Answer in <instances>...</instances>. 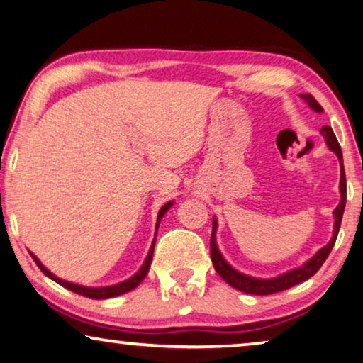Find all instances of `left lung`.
<instances>
[{
  "label": "left lung",
  "instance_id": "obj_1",
  "mask_svg": "<svg viewBox=\"0 0 363 363\" xmlns=\"http://www.w3.org/2000/svg\"><path fill=\"white\" fill-rule=\"evenodd\" d=\"M301 98L309 104V106L314 109V111H318V113L323 111V106L316 101V98H314L313 94H309V93L301 94ZM321 134L324 135V139H325V143H328L329 149L339 157V162H340V203H339V206L334 209L335 223H334L333 239H330V242L325 247H323V249L319 250L318 254L313 257V259H309L303 267H299V269L288 272V273H285V275H280L277 278H270V280H260V278H252V277L244 275V273H239L238 270H234L233 267H230L228 262L223 259V255H220V252H219L218 245H216V235H214V233H216V228H218V223H216V219H213L211 260H213L214 270L219 273V277L223 278V280L228 283V285L235 288V290L249 293V295H272V293L288 290V288L295 286V285H298V283H301L304 280H308V278H311L314 273L321 269L325 259L329 257L330 250H333V247L335 244V239H337L339 229H340V223H342V214H344V209H345V198H347V186H345V172H344V162H342V150H340V145L337 143V139H335L334 130L330 129L329 125H324V128L321 129Z\"/></svg>",
  "mask_w": 363,
  "mask_h": 363
}]
</instances>
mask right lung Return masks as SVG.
I'll return each mask as SVG.
<instances>
[{"mask_svg": "<svg viewBox=\"0 0 363 363\" xmlns=\"http://www.w3.org/2000/svg\"><path fill=\"white\" fill-rule=\"evenodd\" d=\"M170 206H172V201H170V203H167V204H164V206H162L160 213H159V218H157V228H159V224H160L162 218H164V214H165L167 211H169V208H170ZM154 245H155V240H154V242H152V247H150V250H149V255H147V259H145V262H144V265L140 267V270H139L138 273H135L134 277H130L129 280H125V281H123V283H118V285H113V286H104V288H86V286H82V285H75V283H70V281L60 280L59 277H55L54 273H50L49 270H47L45 267L40 264L39 259H38V257H35L34 254H30V257H33L34 262H35V264H38V267L40 269V272L44 273V275H47L49 278H52V280L59 283V285L65 286L67 290H70V291H73V293H78V295H82V296L91 298V299H106V298L119 296V295H123V293H128V291H130V290H134V288L138 286L139 283L144 280L147 273H149V269H150V264H152V255H154Z\"/></svg>", "mask_w": 363, "mask_h": 363, "instance_id": "right-lung-1", "label": "right lung"}]
</instances>
